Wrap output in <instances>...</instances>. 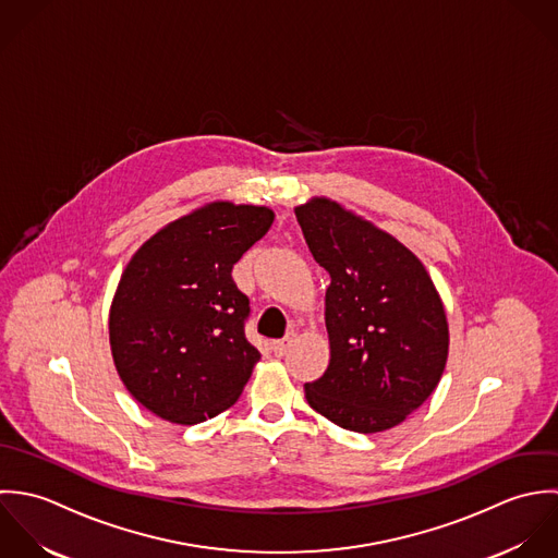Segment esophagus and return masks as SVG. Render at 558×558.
<instances>
[{
	"mask_svg": "<svg viewBox=\"0 0 558 558\" xmlns=\"http://www.w3.org/2000/svg\"><path fill=\"white\" fill-rule=\"evenodd\" d=\"M293 342H295V335L284 336L282 340H274V342H271V349H274V353H276L278 357H282V355L293 347Z\"/></svg>",
	"mask_w": 558,
	"mask_h": 558,
	"instance_id": "34e87169",
	"label": "esophagus"
}]
</instances>
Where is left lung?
Segmentation results:
<instances>
[{
	"instance_id": "8db88e82",
	"label": "left lung",
	"mask_w": 558,
	"mask_h": 558,
	"mask_svg": "<svg viewBox=\"0 0 558 558\" xmlns=\"http://www.w3.org/2000/svg\"><path fill=\"white\" fill-rule=\"evenodd\" d=\"M295 216L315 260L330 274V364L324 377L304 386L306 401L349 432L392 429L442 379V298L408 245L332 198L313 196Z\"/></svg>"
}]
</instances>
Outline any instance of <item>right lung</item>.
I'll use <instances>...</instances> for the list:
<instances>
[{
  "label": "right lung",
  "instance_id": "add662e5",
  "mask_svg": "<svg viewBox=\"0 0 558 558\" xmlns=\"http://www.w3.org/2000/svg\"><path fill=\"white\" fill-rule=\"evenodd\" d=\"M258 205L214 201L161 226L126 263L110 306L113 366L150 414L198 425L228 410L260 353L243 335L232 265L274 223Z\"/></svg>",
  "mask_w": 558,
  "mask_h": 558
}]
</instances>
